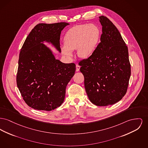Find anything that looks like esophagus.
<instances>
[{
    "mask_svg": "<svg viewBox=\"0 0 148 148\" xmlns=\"http://www.w3.org/2000/svg\"><path fill=\"white\" fill-rule=\"evenodd\" d=\"M80 66L79 65H76V71H79V70H80Z\"/></svg>",
    "mask_w": 148,
    "mask_h": 148,
    "instance_id": "1",
    "label": "esophagus"
}]
</instances>
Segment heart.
I'll use <instances>...</instances> for the list:
<instances>
[{
	"label": "heart",
	"instance_id": "obj_1",
	"mask_svg": "<svg viewBox=\"0 0 148 148\" xmlns=\"http://www.w3.org/2000/svg\"><path fill=\"white\" fill-rule=\"evenodd\" d=\"M99 28L93 23L77 25L71 28L64 37L62 52L72 56L76 50L79 58H86L94 52L100 37Z\"/></svg>",
	"mask_w": 148,
	"mask_h": 148
}]
</instances>
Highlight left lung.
Here are the masks:
<instances>
[{
	"instance_id": "1",
	"label": "left lung",
	"mask_w": 148,
	"mask_h": 148,
	"mask_svg": "<svg viewBox=\"0 0 148 148\" xmlns=\"http://www.w3.org/2000/svg\"><path fill=\"white\" fill-rule=\"evenodd\" d=\"M101 42L92 54L79 62L90 101L98 106L114 104L125 95L131 75L127 46L120 32L101 16Z\"/></svg>"
}]
</instances>
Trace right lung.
<instances>
[{"label":"right lung","instance_id":"right-lung-1","mask_svg":"<svg viewBox=\"0 0 148 148\" xmlns=\"http://www.w3.org/2000/svg\"><path fill=\"white\" fill-rule=\"evenodd\" d=\"M68 25L39 23L32 29L21 48L17 84L26 103L34 109L50 111L64 101L66 87L75 74V64L56 59L51 50L42 43L50 42L61 52V31Z\"/></svg>","mask_w":148,"mask_h":148}]
</instances>
